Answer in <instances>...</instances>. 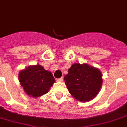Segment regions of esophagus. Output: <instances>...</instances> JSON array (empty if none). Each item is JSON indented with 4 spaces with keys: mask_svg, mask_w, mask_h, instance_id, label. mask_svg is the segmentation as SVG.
I'll return each mask as SVG.
<instances>
[{
    "mask_svg": "<svg viewBox=\"0 0 127 127\" xmlns=\"http://www.w3.org/2000/svg\"><path fill=\"white\" fill-rule=\"evenodd\" d=\"M57 81H58V82H62L63 81V77H61V78H58V80H57Z\"/></svg>",
    "mask_w": 127,
    "mask_h": 127,
    "instance_id": "1",
    "label": "esophagus"
}]
</instances>
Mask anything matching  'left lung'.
<instances>
[{"instance_id":"obj_1","label":"left lung","mask_w":127,"mask_h":127,"mask_svg":"<svg viewBox=\"0 0 127 127\" xmlns=\"http://www.w3.org/2000/svg\"><path fill=\"white\" fill-rule=\"evenodd\" d=\"M64 80L69 93L81 102L93 100L103 83L101 71L86 63L73 64Z\"/></svg>"}]
</instances>
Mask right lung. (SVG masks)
Here are the masks:
<instances>
[{"label": "right lung", "instance_id": "add662e5", "mask_svg": "<svg viewBox=\"0 0 127 127\" xmlns=\"http://www.w3.org/2000/svg\"><path fill=\"white\" fill-rule=\"evenodd\" d=\"M18 77L24 91L33 98L47 93L56 81L51 72L38 64L21 70Z\"/></svg>", "mask_w": 127, "mask_h": 127}]
</instances>
